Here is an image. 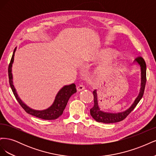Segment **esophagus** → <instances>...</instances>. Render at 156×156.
Listing matches in <instances>:
<instances>
[{
	"mask_svg": "<svg viewBox=\"0 0 156 156\" xmlns=\"http://www.w3.org/2000/svg\"><path fill=\"white\" fill-rule=\"evenodd\" d=\"M84 89H85V87H84V86L83 85V84H80V85L77 87V90L79 92L81 91V90H84Z\"/></svg>",
	"mask_w": 156,
	"mask_h": 156,
	"instance_id": "obj_1",
	"label": "esophagus"
}]
</instances>
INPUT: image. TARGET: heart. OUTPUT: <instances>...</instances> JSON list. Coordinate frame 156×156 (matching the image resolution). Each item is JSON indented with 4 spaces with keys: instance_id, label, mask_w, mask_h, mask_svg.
Masks as SVG:
<instances>
[{
    "instance_id": "1",
    "label": "heart",
    "mask_w": 156,
    "mask_h": 156,
    "mask_svg": "<svg viewBox=\"0 0 156 156\" xmlns=\"http://www.w3.org/2000/svg\"><path fill=\"white\" fill-rule=\"evenodd\" d=\"M104 56H105V57L106 58H110L112 56V53H111V52L108 51V52H106V53H105Z\"/></svg>"
}]
</instances>
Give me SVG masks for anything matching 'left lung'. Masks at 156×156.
Returning <instances> with one entry per match:
<instances>
[{
  "label": "left lung",
  "instance_id": "left-lung-1",
  "mask_svg": "<svg viewBox=\"0 0 156 156\" xmlns=\"http://www.w3.org/2000/svg\"><path fill=\"white\" fill-rule=\"evenodd\" d=\"M135 62H137L140 66L141 69V87L140 89V92L138 97L136 98L134 103H133L130 108L126 110L124 112H119V113H109L105 112L100 111V108L98 106V97L96 90L93 91L94 95V106L92 108H90V115L92 116L93 119L98 122H102L105 124H111V123H116L122 120H124L128 116L130 112L133 111L138 103L143 98L145 85L146 82V65L144 58L142 56H139L135 60Z\"/></svg>",
  "mask_w": 156,
  "mask_h": 156
}]
</instances>
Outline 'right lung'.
Instances as JSON below:
<instances>
[{"mask_svg":"<svg viewBox=\"0 0 156 156\" xmlns=\"http://www.w3.org/2000/svg\"><path fill=\"white\" fill-rule=\"evenodd\" d=\"M16 50L15 48L13 51V53L12 55V58L10 60V62L8 66V77H9V83H10V87L12 88V90L15 96L16 100L20 103L21 107L24 109L26 112L29 113V114L34 116L37 118H40V119H44V120H55L56 119L62 115L63 111L65 109L68 103L69 98L71 96L73 95L74 93L77 92L76 86L74 83L70 84V85L64 86L58 92L57 95L56 96L55 100L54 103H53L49 108L48 109H45L44 111H36L33 110L32 108L27 107L24 103H23L20 98L18 97L16 91V89L13 87V81H12V64L13 62L14 59V53Z\"/></svg>","mask_w":156,"mask_h":156,"instance_id":"obj_1","label":"right lung"}]
</instances>
